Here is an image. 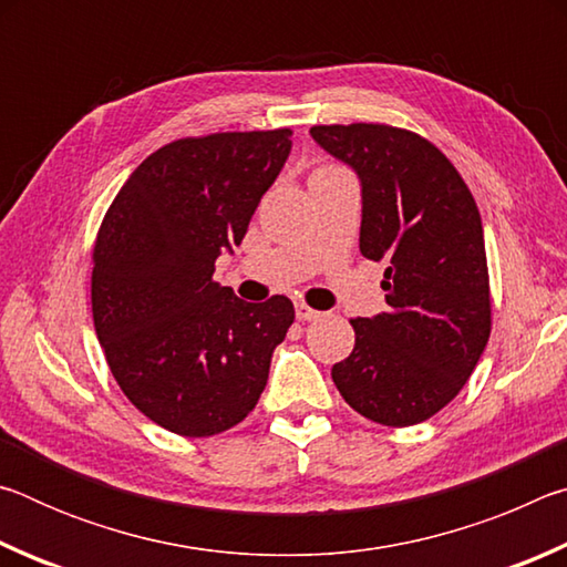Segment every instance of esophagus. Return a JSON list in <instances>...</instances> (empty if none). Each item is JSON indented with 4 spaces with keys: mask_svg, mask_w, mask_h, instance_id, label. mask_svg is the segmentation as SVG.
<instances>
[{
    "mask_svg": "<svg viewBox=\"0 0 567 567\" xmlns=\"http://www.w3.org/2000/svg\"><path fill=\"white\" fill-rule=\"evenodd\" d=\"M295 315H297V320H300V322H315V320L322 318V312L312 310V307L305 305V302L295 305Z\"/></svg>",
    "mask_w": 567,
    "mask_h": 567,
    "instance_id": "1",
    "label": "esophagus"
}]
</instances>
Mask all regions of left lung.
I'll use <instances>...</instances> for the list:
<instances>
[{
	"label": "left lung",
	"instance_id": "left-lung-1",
	"mask_svg": "<svg viewBox=\"0 0 567 567\" xmlns=\"http://www.w3.org/2000/svg\"><path fill=\"white\" fill-rule=\"evenodd\" d=\"M310 134L358 175L360 252L385 265L388 310L350 320L354 348L332 380L368 420L417 425L463 390L491 338L483 219L453 162L415 132L360 122Z\"/></svg>",
	"mask_w": 567,
	"mask_h": 567
}]
</instances>
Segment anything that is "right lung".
I'll return each mask as SVG.
<instances>
[{
  "label": "right lung",
  "instance_id": "obj_1",
  "mask_svg": "<svg viewBox=\"0 0 567 567\" xmlns=\"http://www.w3.org/2000/svg\"><path fill=\"white\" fill-rule=\"evenodd\" d=\"M290 130L169 142L124 182L94 243L92 315L124 395L159 427L209 437L260 400L295 320L285 295L245 302L213 282L215 260L292 150Z\"/></svg>",
  "mask_w": 567,
  "mask_h": 567
}]
</instances>
